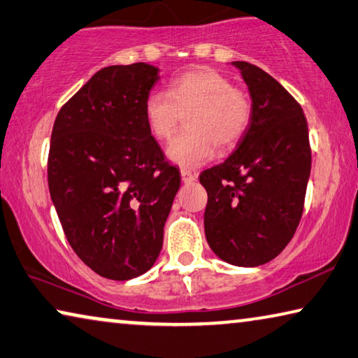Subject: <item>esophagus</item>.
I'll return each instance as SVG.
<instances>
[{
    "label": "esophagus",
    "mask_w": 358,
    "mask_h": 358,
    "mask_svg": "<svg viewBox=\"0 0 358 358\" xmlns=\"http://www.w3.org/2000/svg\"><path fill=\"white\" fill-rule=\"evenodd\" d=\"M180 173H181V181H183V183H191V181H194L197 177L196 173H192L188 169H181Z\"/></svg>",
    "instance_id": "esophagus-1"
}]
</instances>
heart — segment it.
I'll list each match as a JSON object with an SVG mask.
<instances>
[{
  "mask_svg": "<svg viewBox=\"0 0 358 358\" xmlns=\"http://www.w3.org/2000/svg\"><path fill=\"white\" fill-rule=\"evenodd\" d=\"M186 119V132L167 146L170 161L181 167H199L221 151L236 148L245 138L253 119V103L221 73L199 68L186 71L169 84L167 92L155 90L143 103L150 134L167 140Z\"/></svg>",
  "mask_w": 358,
  "mask_h": 358,
  "instance_id": "1",
  "label": "heart"
}]
</instances>
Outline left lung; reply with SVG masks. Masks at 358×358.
I'll return each mask as SVG.
<instances>
[{"label":"left lung","mask_w":358,"mask_h":358,"mask_svg":"<svg viewBox=\"0 0 358 358\" xmlns=\"http://www.w3.org/2000/svg\"><path fill=\"white\" fill-rule=\"evenodd\" d=\"M247 83L253 119L236 151L199 181L207 189V242L217 257L253 268L274 259L296 231L310 175L303 108L274 78L232 62Z\"/></svg>","instance_id":"obj_1"}]
</instances>
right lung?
Here are the masks:
<instances>
[{"label": "right lung", "instance_id": "right-lung-1", "mask_svg": "<svg viewBox=\"0 0 358 358\" xmlns=\"http://www.w3.org/2000/svg\"><path fill=\"white\" fill-rule=\"evenodd\" d=\"M157 71L143 62L101 68L60 108L50 135L49 191L66 241L111 280L151 269L180 188L143 117Z\"/></svg>", "mask_w": 358, "mask_h": 358}]
</instances>
